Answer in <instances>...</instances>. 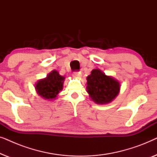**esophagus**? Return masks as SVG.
Returning <instances> with one entry per match:
<instances>
[{"label":"esophagus","mask_w":157,"mask_h":157,"mask_svg":"<svg viewBox=\"0 0 157 157\" xmlns=\"http://www.w3.org/2000/svg\"><path fill=\"white\" fill-rule=\"evenodd\" d=\"M81 76H82V74L81 72H74L73 74V77H74V78H81Z\"/></svg>","instance_id":"34e87169"}]
</instances>
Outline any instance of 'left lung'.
Segmentation results:
<instances>
[{"label": "left lung", "mask_w": 157, "mask_h": 157, "mask_svg": "<svg viewBox=\"0 0 157 157\" xmlns=\"http://www.w3.org/2000/svg\"><path fill=\"white\" fill-rule=\"evenodd\" d=\"M86 90L90 98L98 104L112 101L120 91V83L113 77L106 76L100 69H94L87 76Z\"/></svg>", "instance_id": "obj_1"}]
</instances>
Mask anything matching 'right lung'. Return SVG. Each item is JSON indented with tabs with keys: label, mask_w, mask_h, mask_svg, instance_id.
Wrapping results in <instances>:
<instances>
[{
	"label": "right lung",
	"mask_w": 157,
	"mask_h": 157,
	"mask_svg": "<svg viewBox=\"0 0 157 157\" xmlns=\"http://www.w3.org/2000/svg\"><path fill=\"white\" fill-rule=\"evenodd\" d=\"M64 79L65 77L61 76L57 71L53 70L48 74L46 78L40 79L36 83V92L45 99H55L63 89Z\"/></svg>",
	"instance_id": "obj_1"
}]
</instances>
